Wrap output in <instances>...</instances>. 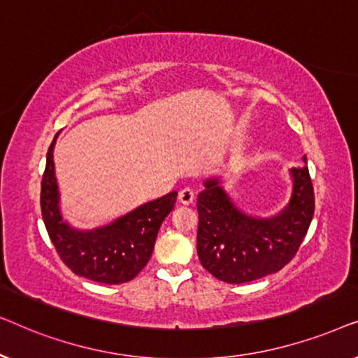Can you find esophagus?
<instances>
[{"label": "esophagus", "mask_w": 358, "mask_h": 358, "mask_svg": "<svg viewBox=\"0 0 358 358\" xmlns=\"http://www.w3.org/2000/svg\"><path fill=\"white\" fill-rule=\"evenodd\" d=\"M194 200H195V194H194L192 189L185 187V189H182V190H180V192H179V202L182 203V205L194 203Z\"/></svg>", "instance_id": "esophagus-1"}]
</instances>
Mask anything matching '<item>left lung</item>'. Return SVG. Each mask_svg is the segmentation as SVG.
I'll return each instance as SVG.
<instances>
[{"mask_svg":"<svg viewBox=\"0 0 358 358\" xmlns=\"http://www.w3.org/2000/svg\"><path fill=\"white\" fill-rule=\"evenodd\" d=\"M303 161V168L290 169V200L271 217L243 212L224 190L222 178L203 180L197 199V254L213 277L246 283L275 273L292 261L315 213L306 156Z\"/></svg>","mask_w":358,"mask_h":358,"instance_id":"left-lung-1","label":"left lung"}]
</instances>
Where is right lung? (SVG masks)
Listing matches in <instances>:
<instances>
[{
	"instance_id": "add662e5",
	"label": "right lung",
	"mask_w": 358,
	"mask_h": 358,
	"mask_svg": "<svg viewBox=\"0 0 358 358\" xmlns=\"http://www.w3.org/2000/svg\"><path fill=\"white\" fill-rule=\"evenodd\" d=\"M58 134L48 148L41 192L42 218L48 236L58 256L76 275L107 285L130 282L148 264L161 223L173 212L178 192L174 190L140 205L104 227L92 229L71 227L63 218L53 163Z\"/></svg>"
}]
</instances>
